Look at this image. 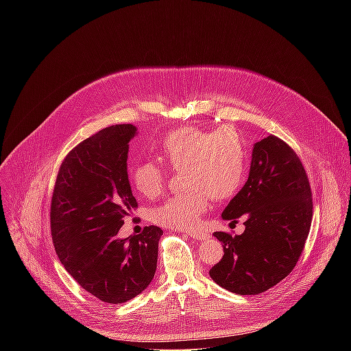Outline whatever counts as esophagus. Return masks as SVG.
<instances>
[{"mask_svg": "<svg viewBox=\"0 0 351 351\" xmlns=\"http://www.w3.org/2000/svg\"><path fill=\"white\" fill-rule=\"evenodd\" d=\"M184 233H187L189 236H191L193 239H195V240H204V239H208V233L206 232V230H203V229H198V230H187V232H184Z\"/></svg>", "mask_w": 351, "mask_h": 351, "instance_id": "esophagus-1", "label": "esophagus"}]
</instances>
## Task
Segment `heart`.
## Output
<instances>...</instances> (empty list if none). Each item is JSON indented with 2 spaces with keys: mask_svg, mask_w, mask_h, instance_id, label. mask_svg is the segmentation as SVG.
Listing matches in <instances>:
<instances>
[{
  "mask_svg": "<svg viewBox=\"0 0 351 351\" xmlns=\"http://www.w3.org/2000/svg\"><path fill=\"white\" fill-rule=\"evenodd\" d=\"M161 160H144L130 168L134 189L144 197H157L165 187L169 169L183 171L186 190L168 197L153 214L157 223L190 229L210 204L211 195L222 202L237 194L248 173L244 136L232 125L217 130L178 128L160 143Z\"/></svg>",
  "mask_w": 351,
  "mask_h": 351,
  "instance_id": "1",
  "label": "heart"
}]
</instances>
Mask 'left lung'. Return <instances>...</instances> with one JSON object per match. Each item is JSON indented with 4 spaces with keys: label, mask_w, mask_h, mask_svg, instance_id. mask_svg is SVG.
<instances>
[{
    "label": "left lung",
    "mask_w": 351,
    "mask_h": 351,
    "mask_svg": "<svg viewBox=\"0 0 351 351\" xmlns=\"http://www.w3.org/2000/svg\"><path fill=\"white\" fill-rule=\"evenodd\" d=\"M244 232H215L223 257L210 269L221 287L236 294H258L279 283L302 256L313 221V193L294 149L271 134L256 143L250 175L222 218Z\"/></svg>",
    "instance_id": "1"
}]
</instances>
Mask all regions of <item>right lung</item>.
<instances>
[{"label": "right lung", "instance_id": "right-lung-1", "mask_svg": "<svg viewBox=\"0 0 351 351\" xmlns=\"http://www.w3.org/2000/svg\"><path fill=\"white\" fill-rule=\"evenodd\" d=\"M130 123L97 132L64 158L51 197V236L69 275L90 294L121 304L153 280L162 230L145 226L118 239L125 218L137 207L128 180Z\"/></svg>", "mask_w": 351, "mask_h": 351}]
</instances>
